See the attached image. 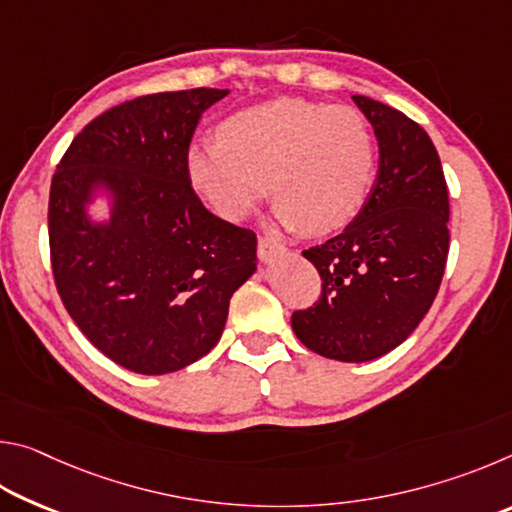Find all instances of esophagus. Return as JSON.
<instances>
[{"instance_id":"esophagus-1","label":"esophagus","mask_w":512,"mask_h":512,"mask_svg":"<svg viewBox=\"0 0 512 512\" xmlns=\"http://www.w3.org/2000/svg\"><path fill=\"white\" fill-rule=\"evenodd\" d=\"M257 253H259V259H262V262H273L275 257L287 255V246H284L282 241L273 239V237H259Z\"/></svg>"}]
</instances>
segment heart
Instances as JSON below:
<instances>
[{
    "label": "heart",
    "mask_w": 512,
    "mask_h": 512,
    "mask_svg": "<svg viewBox=\"0 0 512 512\" xmlns=\"http://www.w3.org/2000/svg\"><path fill=\"white\" fill-rule=\"evenodd\" d=\"M375 160V137L361 112L284 97L223 119L219 137L194 140L185 173L221 219H244L271 189L277 221L325 235L363 210Z\"/></svg>",
    "instance_id": "heart-1"
}]
</instances>
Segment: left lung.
Wrapping results in <instances>:
<instances>
[{
	"mask_svg": "<svg viewBox=\"0 0 512 512\" xmlns=\"http://www.w3.org/2000/svg\"><path fill=\"white\" fill-rule=\"evenodd\" d=\"M375 128L379 173L363 210L341 235L302 250L320 275V298L291 327L320 357L361 363L411 336L443 282L449 196L431 137L386 103L354 94Z\"/></svg>",
	"mask_w": 512,
	"mask_h": 512,
	"instance_id": "1",
	"label": "left lung"
}]
</instances>
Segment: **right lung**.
<instances>
[{
    "mask_svg": "<svg viewBox=\"0 0 512 512\" xmlns=\"http://www.w3.org/2000/svg\"><path fill=\"white\" fill-rule=\"evenodd\" d=\"M225 94L196 88L119 103L74 137L51 178L58 296L94 348L140 375L205 357L232 293L257 268L255 232L207 210L185 173L198 119ZM97 184L116 196L103 226L84 214Z\"/></svg>",
    "mask_w": 512,
    "mask_h": 512,
    "instance_id": "obj_1",
    "label": "right lung"
}]
</instances>
